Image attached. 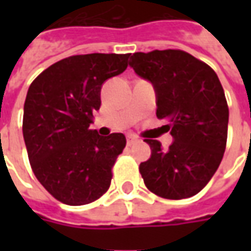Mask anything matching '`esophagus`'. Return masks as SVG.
<instances>
[{"instance_id": "obj_1", "label": "esophagus", "mask_w": 251, "mask_h": 251, "mask_svg": "<svg viewBox=\"0 0 251 251\" xmlns=\"http://www.w3.org/2000/svg\"><path fill=\"white\" fill-rule=\"evenodd\" d=\"M137 141H138V138H137L136 136H127V145H129V147L133 145V144Z\"/></svg>"}]
</instances>
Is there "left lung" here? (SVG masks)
<instances>
[{
  "label": "left lung",
  "instance_id": "8db88e82",
  "mask_svg": "<svg viewBox=\"0 0 251 251\" xmlns=\"http://www.w3.org/2000/svg\"><path fill=\"white\" fill-rule=\"evenodd\" d=\"M129 66L153 84L156 115L175 140L169 149L145 140L152 154L140 164L144 183L164 199L191 198L210 181L226 149L228 106L219 77L181 50L136 52Z\"/></svg>",
  "mask_w": 251,
  "mask_h": 251
}]
</instances>
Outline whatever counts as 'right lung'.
Wrapping results in <instances>:
<instances>
[{
    "instance_id": "1",
    "label": "right lung",
    "mask_w": 251,
    "mask_h": 251,
    "mask_svg": "<svg viewBox=\"0 0 251 251\" xmlns=\"http://www.w3.org/2000/svg\"><path fill=\"white\" fill-rule=\"evenodd\" d=\"M130 53H87L59 60L30 83L23 134L30 167L41 185L68 205L88 204L109 189L122 133L90 129L100 107V88L127 68Z\"/></svg>"
}]
</instances>
